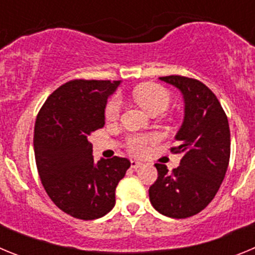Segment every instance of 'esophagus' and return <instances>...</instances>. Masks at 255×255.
Wrapping results in <instances>:
<instances>
[{"label":"esophagus","instance_id":"34e87169","mask_svg":"<svg viewBox=\"0 0 255 255\" xmlns=\"http://www.w3.org/2000/svg\"><path fill=\"white\" fill-rule=\"evenodd\" d=\"M130 164H131V168H135V170H136V168H139V167H141V162H139V161H136V159H131V161H130Z\"/></svg>","mask_w":255,"mask_h":255}]
</instances>
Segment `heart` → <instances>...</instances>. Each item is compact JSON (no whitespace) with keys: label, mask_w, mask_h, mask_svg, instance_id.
Instances as JSON below:
<instances>
[{"label":"heart","mask_w":255,"mask_h":255,"mask_svg":"<svg viewBox=\"0 0 255 255\" xmlns=\"http://www.w3.org/2000/svg\"><path fill=\"white\" fill-rule=\"evenodd\" d=\"M132 96L138 105L148 114H152L154 111H164L170 103L168 92L157 84L139 85L134 89ZM120 98L114 97L106 106V119L108 121H116L120 116ZM155 141H157V136L153 134H135L128 139V149L135 155H144L149 149L150 144Z\"/></svg>","instance_id":"obj_1"}]
</instances>
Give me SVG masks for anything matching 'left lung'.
I'll return each instance as SVG.
<instances>
[{
	"label": "left lung",
	"instance_id": "1",
	"mask_svg": "<svg viewBox=\"0 0 255 255\" xmlns=\"http://www.w3.org/2000/svg\"><path fill=\"white\" fill-rule=\"evenodd\" d=\"M182 94L184 121L175 135L180 166L168 172L155 163L158 177L149 188L155 211L171 218H186L206 208L217 194L230 161V128L224 108L207 85L185 76H162Z\"/></svg>",
	"mask_w": 255,
	"mask_h": 255
}]
</instances>
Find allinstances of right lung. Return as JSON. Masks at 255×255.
<instances>
[{"instance_id":"add662e5","label":"right lung","mask_w":255,"mask_h":255,"mask_svg":"<svg viewBox=\"0 0 255 255\" xmlns=\"http://www.w3.org/2000/svg\"><path fill=\"white\" fill-rule=\"evenodd\" d=\"M121 80H71L40 108L34 128L38 173L51 200L80 220L101 218L115 207V190L128 158L93 159L89 135L105 126V108Z\"/></svg>"}]
</instances>
